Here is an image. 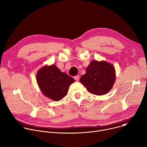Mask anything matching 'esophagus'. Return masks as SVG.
Returning a JSON list of instances; mask_svg holds the SVG:
<instances>
[{"label": "esophagus", "mask_w": 147, "mask_h": 147, "mask_svg": "<svg viewBox=\"0 0 147 147\" xmlns=\"http://www.w3.org/2000/svg\"><path fill=\"white\" fill-rule=\"evenodd\" d=\"M74 80H76V81H78L79 80V78H80V76H75L74 77Z\"/></svg>", "instance_id": "esophagus-1"}]
</instances>
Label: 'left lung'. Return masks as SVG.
Listing matches in <instances>:
<instances>
[{"label":"left lung","mask_w":147,"mask_h":147,"mask_svg":"<svg viewBox=\"0 0 147 147\" xmlns=\"http://www.w3.org/2000/svg\"><path fill=\"white\" fill-rule=\"evenodd\" d=\"M115 77V70L113 65L105 61H92L80 81L89 92L100 96L112 89Z\"/></svg>","instance_id":"8db88e82"}]
</instances>
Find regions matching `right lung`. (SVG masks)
Listing matches in <instances>:
<instances>
[{
    "instance_id": "right-lung-1",
    "label": "right lung",
    "mask_w": 147,
    "mask_h": 147,
    "mask_svg": "<svg viewBox=\"0 0 147 147\" xmlns=\"http://www.w3.org/2000/svg\"><path fill=\"white\" fill-rule=\"evenodd\" d=\"M36 80L42 94L54 101L61 100L65 97L69 86L75 81L54 65H46L39 69Z\"/></svg>"
}]
</instances>
